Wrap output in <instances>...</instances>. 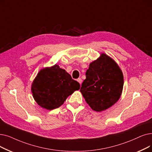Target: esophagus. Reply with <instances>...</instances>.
Wrapping results in <instances>:
<instances>
[{
	"instance_id": "34e87169",
	"label": "esophagus",
	"mask_w": 152,
	"mask_h": 152,
	"mask_svg": "<svg viewBox=\"0 0 152 152\" xmlns=\"http://www.w3.org/2000/svg\"><path fill=\"white\" fill-rule=\"evenodd\" d=\"M77 82L80 84V85L81 84V83H82V80L81 78H78L77 80Z\"/></svg>"
}]
</instances>
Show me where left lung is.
Returning <instances> with one entry per match:
<instances>
[{"instance_id":"obj_1","label":"left lung","mask_w":152,"mask_h":152,"mask_svg":"<svg viewBox=\"0 0 152 152\" xmlns=\"http://www.w3.org/2000/svg\"><path fill=\"white\" fill-rule=\"evenodd\" d=\"M124 86L122 72L110 57L102 53L89 64L80 91L91 108L107 109L119 99Z\"/></svg>"}]
</instances>
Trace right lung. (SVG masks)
<instances>
[{"label": "right lung", "instance_id": "1", "mask_svg": "<svg viewBox=\"0 0 152 152\" xmlns=\"http://www.w3.org/2000/svg\"><path fill=\"white\" fill-rule=\"evenodd\" d=\"M80 89V83L55 64L39 71L32 83L31 90L39 106L53 110L60 107L69 95Z\"/></svg>", "mask_w": 152, "mask_h": 152}]
</instances>
